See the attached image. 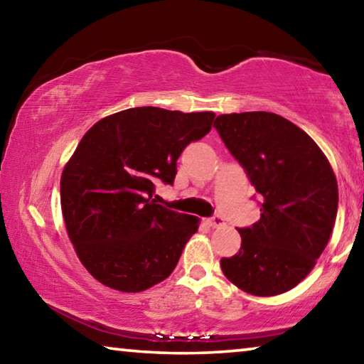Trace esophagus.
I'll list each match as a JSON object with an SVG mask.
<instances>
[{"label":"esophagus","mask_w":364,"mask_h":364,"mask_svg":"<svg viewBox=\"0 0 364 364\" xmlns=\"http://www.w3.org/2000/svg\"><path fill=\"white\" fill-rule=\"evenodd\" d=\"M208 225H210L212 228H220V226L225 225V221H223V218L220 217V215H215V217L208 220Z\"/></svg>","instance_id":"esophagus-1"}]
</instances>
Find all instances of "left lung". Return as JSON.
<instances>
[{"mask_svg": "<svg viewBox=\"0 0 364 364\" xmlns=\"http://www.w3.org/2000/svg\"><path fill=\"white\" fill-rule=\"evenodd\" d=\"M213 127L260 196V220L239 228L236 255L221 269L241 291L271 297L306 278L331 237L338 191L318 144L271 112L218 115Z\"/></svg>", "mask_w": 364, "mask_h": 364, "instance_id": "obj_1", "label": "left lung"}]
</instances>
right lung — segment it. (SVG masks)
Segmentation results:
<instances>
[{
    "mask_svg": "<svg viewBox=\"0 0 364 364\" xmlns=\"http://www.w3.org/2000/svg\"><path fill=\"white\" fill-rule=\"evenodd\" d=\"M213 112L133 107L95 123L60 178V207L88 273L120 292L167 279L199 218L156 204L184 147L212 130Z\"/></svg>",
    "mask_w": 364,
    "mask_h": 364,
    "instance_id": "obj_1",
    "label": "right lung"
}]
</instances>
